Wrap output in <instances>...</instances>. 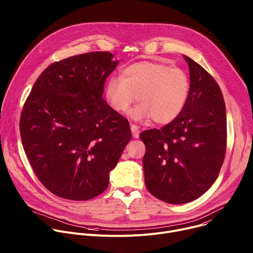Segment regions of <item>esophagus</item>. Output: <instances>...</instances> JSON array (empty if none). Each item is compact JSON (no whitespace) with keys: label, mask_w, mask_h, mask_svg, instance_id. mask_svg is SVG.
Listing matches in <instances>:
<instances>
[{"label":"esophagus","mask_w":253,"mask_h":253,"mask_svg":"<svg viewBox=\"0 0 253 253\" xmlns=\"http://www.w3.org/2000/svg\"><path fill=\"white\" fill-rule=\"evenodd\" d=\"M131 131H132V135L134 138H138L139 134H140V130L139 127L135 124H131Z\"/></svg>","instance_id":"34e87169"}]
</instances>
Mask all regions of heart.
Returning a JSON list of instances; mask_svg holds the SVG:
<instances>
[{
    "label": "heart",
    "instance_id": "1",
    "mask_svg": "<svg viewBox=\"0 0 253 253\" xmlns=\"http://www.w3.org/2000/svg\"><path fill=\"white\" fill-rule=\"evenodd\" d=\"M191 83L181 68L142 61L126 67L120 78L107 82L105 96L114 110L126 112L137 96L140 103L130 113L135 120L152 118L167 124L176 119L187 103Z\"/></svg>",
    "mask_w": 253,
    "mask_h": 253
}]
</instances>
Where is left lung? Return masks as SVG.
<instances>
[{
  "mask_svg": "<svg viewBox=\"0 0 253 253\" xmlns=\"http://www.w3.org/2000/svg\"><path fill=\"white\" fill-rule=\"evenodd\" d=\"M190 93L180 115L159 129L143 131L144 177L148 191L171 204L191 202L215 182L226 152V109L208 72L187 56Z\"/></svg>",
  "mask_w": 253,
  "mask_h": 253,
  "instance_id": "obj_1",
  "label": "left lung"
}]
</instances>
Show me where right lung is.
I'll list each match as a JSON object with an SVG mask.
<instances>
[{"instance_id": "add662e5", "label": "right lung", "mask_w": 253, "mask_h": 253, "mask_svg": "<svg viewBox=\"0 0 253 253\" xmlns=\"http://www.w3.org/2000/svg\"><path fill=\"white\" fill-rule=\"evenodd\" d=\"M112 59L110 52H90L54 62L24 104V150L41 183L61 198L103 193L131 139L128 120L102 98L119 62Z\"/></svg>"}]
</instances>
